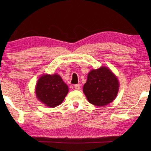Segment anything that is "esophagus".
Returning a JSON list of instances; mask_svg holds the SVG:
<instances>
[{"label":"esophagus","mask_w":151,"mask_h":151,"mask_svg":"<svg viewBox=\"0 0 151 151\" xmlns=\"http://www.w3.org/2000/svg\"><path fill=\"white\" fill-rule=\"evenodd\" d=\"M74 87H75L76 90H80V89H81V85L77 84V85H75V86H74Z\"/></svg>","instance_id":"esophagus-1"}]
</instances>
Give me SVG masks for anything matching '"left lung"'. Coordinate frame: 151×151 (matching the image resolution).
I'll list each match as a JSON object with an SVG mask.
<instances>
[{
    "label": "left lung",
    "mask_w": 151,
    "mask_h": 151,
    "mask_svg": "<svg viewBox=\"0 0 151 151\" xmlns=\"http://www.w3.org/2000/svg\"><path fill=\"white\" fill-rule=\"evenodd\" d=\"M119 91L118 78L106 66L92 69L83 86V93L88 101L97 106H106L112 103Z\"/></svg>",
    "instance_id": "obj_1"
}]
</instances>
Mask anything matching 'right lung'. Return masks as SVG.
Segmentation results:
<instances>
[{"label":"right lung","instance_id":"1","mask_svg":"<svg viewBox=\"0 0 151 151\" xmlns=\"http://www.w3.org/2000/svg\"><path fill=\"white\" fill-rule=\"evenodd\" d=\"M68 93L67 85L57 73L42 75L36 84L35 94L38 100L50 108L60 105Z\"/></svg>","mask_w":151,"mask_h":151}]
</instances>
